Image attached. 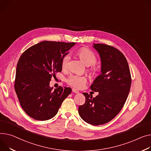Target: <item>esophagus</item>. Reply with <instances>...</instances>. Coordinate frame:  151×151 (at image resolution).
<instances>
[{
  "label": "esophagus",
  "instance_id": "esophagus-1",
  "mask_svg": "<svg viewBox=\"0 0 151 151\" xmlns=\"http://www.w3.org/2000/svg\"><path fill=\"white\" fill-rule=\"evenodd\" d=\"M72 92H74V93H79V91H78V90H76L75 88H73V89H72Z\"/></svg>",
  "mask_w": 151,
  "mask_h": 151
}]
</instances>
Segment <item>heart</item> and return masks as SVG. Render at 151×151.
<instances>
[{
	"label": "heart",
	"instance_id": "1",
	"mask_svg": "<svg viewBox=\"0 0 151 151\" xmlns=\"http://www.w3.org/2000/svg\"><path fill=\"white\" fill-rule=\"evenodd\" d=\"M78 55L81 58L87 66L93 65L96 63V57L95 54L90 50L83 48L78 52ZM70 59V55L66 54L62 59L61 66L63 69H67ZM67 83L72 87L76 88H83L87 83V79L84 76L72 75L67 79Z\"/></svg>",
	"mask_w": 151,
	"mask_h": 151
}]
</instances>
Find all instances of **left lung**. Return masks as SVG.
Here are the masks:
<instances>
[{
    "instance_id": "1",
    "label": "left lung",
    "mask_w": 151,
    "mask_h": 151,
    "mask_svg": "<svg viewBox=\"0 0 151 151\" xmlns=\"http://www.w3.org/2000/svg\"><path fill=\"white\" fill-rule=\"evenodd\" d=\"M101 59V74L93 81L90 88L99 94L95 98L87 93L84 104L79 106V116L93 126L111 121L123 108L131 85V76L124 55L114 47L93 44Z\"/></svg>"
}]
</instances>
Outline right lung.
Masks as SVG:
<instances>
[{
	"label": "right lung",
	"mask_w": 151,
	"mask_h": 151,
	"mask_svg": "<svg viewBox=\"0 0 151 151\" xmlns=\"http://www.w3.org/2000/svg\"><path fill=\"white\" fill-rule=\"evenodd\" d=\"M75 42L42 41L28 48L20 57L16 70L14 88L25 113L36 120L54 117L64 100L72 92L70 87L53 90L50 81L62 70L63 58Z\"/></svg>",
	"instance_id": "right-lung-1"
}]
</instances>
